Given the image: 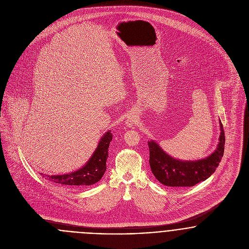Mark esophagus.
<instances>
[{
	"label": "esophagus",
	"instance_id": "obj_1",
	"mask_svg": "<svg viewBox=\"0 0 249 249\" xmlns=\"http://www.w3.org/2000/svg\"><path fill=\"white\" fill-rule=\"evenodd\" d=\"M136 122H137V119L134 118V117H129V118L127 119V124H128L129 126L134 125V124H136Z\"/></svg>",
	"mask_w": 249,
	"mask_h": 249
}]
</instances>
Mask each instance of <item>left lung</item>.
Here are the masks:
<instances>
[{
  "instance_id": "1",
  "label": "left lung",
  "mask_w": 249,
  "mask_h": 249,
  "mask_svg": "<svg viewBox=\"0 0 249 249\" xmlns=\"http://www.w3.org/2000/svg\"><path fill=\"white\" fill-rule=\"evenodd\" d=\"M220 134L215 150L199 160H180L169 155L157 142L148 141L149 165L156 179L173 188L192 187L210 178L217 168L224 152V130L219 120Z\"/></svg>"
}]
</instances>
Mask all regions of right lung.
<instances>
[{
    "label": "right lung",
    "mask_w": 249,
    "mask_h": 249,
    "mask_svg": "<svg viewBox=\"0 0 249 249\" xmlns=\"http://www.w3.org/2000/svg\"><path fill=\"white\" fill-rule=\"evenodd\" d=\"M112 141L111 130L107 131L101 138L97 148L86 164L77 171L70 174L48 176L40 174L43 178L52 182L61 185L71 186L74 188H85L93 185L101 180L107 171V160L108 158V147Z\"/></svg>",
    "instance_id": "1"
}]
</instances>
